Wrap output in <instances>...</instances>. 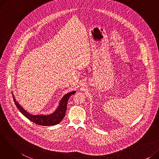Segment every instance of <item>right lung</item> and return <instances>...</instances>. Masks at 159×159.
I'll use <instances>...</instances> for the list:
<instances>
[{
	"instance_id": "right-lung-1",
	"label": "right lung",
	"mask_w": 159,
	"mask_h": 159,
	"mask_svg": "<svg viewBox=\"0 0 159 159\" xmlns=\"http://www.w3.org/2000/svg\"><path fill=\"white\" fill-rule=\"evenodd\" d=\"M75 92H76V91H71V92L66 94L61 99L59 105H58V107L57 108L56 111L54 113L50 114L49 115H31L28 112H27L19 104V102L16 101V100L13 94V98L16 107L18 108V110L21 112V113L26 116L27 119H28L30 120H31L33 122L40 125V126H53V125L58 124V123H60L61 122V120L64 119L65 116V113L66 111V108H67V105H68V99L70 97L73 95Z\"/></svg>"
}]
</instances>
